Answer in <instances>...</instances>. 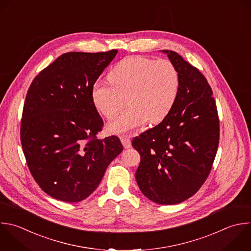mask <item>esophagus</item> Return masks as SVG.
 <instances>
[{
	"instance_id": "1",
	"label": "esophagus",
	"mask_w": 251,
	"mask_h": 251,
	"mask_svg": "<svg viewBox=\"0 0 251 251\" xmlns=\"http://www.w3.org/2000/svg\"><path fill=\"white\" fill-rule=\"evenodd\" d=\"M121 140H122V143H123V145H124L125 148H130V147H131V140H130L129 138H127V137H122Z\"/></svg>"
}]
</instances>
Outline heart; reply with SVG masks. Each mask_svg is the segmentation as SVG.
<instances>
[{
  "label": "heart",
  "mask_w": 251,
  "mask_h": 251,
  "mask_svg": "<svg viewBox=\"0 0 251 251\" xmlns=\"http://www.w3.org/2000/svg\"><path fill=\"white\" fill-rule=\"evenodd\" d=\"M180 78L169 60L145 56H128L111 70L109 80L92 85L91 98L96 110L107 119H114L126 105L122 115L108 125V130L123 134L147 123L163 121L174 108L179 93Z\"/></svg>",
  "instance_id": "heart-1"
}]
</instances>
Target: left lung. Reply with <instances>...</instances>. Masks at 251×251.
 <instances>
[{"instance_id":"left-lung-1","label":"left lung","mask_w":251,"mask_h":251,"mask_svg":"<svg viewBox=\"0 0 251 251\" xmlns=\"http://www.w3.org/2000/svg\"><path fill=\"white\" fill-rule=\"evenodd\" d=\"M176 66V102L156 126L132 139L141 157L135 173L141 192L162 205L180 203L205 182L219 144L220 126L212 89L204 75L176 52L162 50Z\"/></svg>"}]
</instances>
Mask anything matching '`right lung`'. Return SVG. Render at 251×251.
I'll return each instance as SVG.
<instances>
[{"instance_id":"add662e5","label":"right lung","mask_w":251,"mask_h":251,"mask_svg":"<svg viewBox=\"0 0 251 251\" xmlns=\"http://www.w3.org/2000/svg\"><path fill=\"white\" fill-rule=\"evenodd\" d=\"M117 53H66L40 72L27 91L22 145L31 175L53 198H87L124 149L118 136L96 137L103 120L91 98L92 85Z\"/></svg>"}]
</instances>
